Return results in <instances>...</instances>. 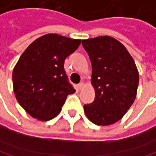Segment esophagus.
Masks as SVG:
<instances>
[{
  "mask_svg": "<svg viewBox=\"0 0 156 156\" xmlns=\"http://www.w3.org/2000/svg\"><path fill=\"white\" fill-rule=\"evenodd\" d=\"M84 87H85V84H84L83 82H81V83L78 84V88H79V89H82Z\"/></svg>",
  "mask_w": 156,
  "mask_h": 156,
  "instance_id": "1",
  "label": "esophagus"
}]
</instances>
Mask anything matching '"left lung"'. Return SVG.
I'll return each instance as SVG.
<instances>
[{
	"mask_svg": "<svg viewBox=\"0 0 156 156\" xmlns=\"http://www.w3.org/2000/svg\"><path fill=\"white\" fill-rule=\"evenodd\" d=\"M92 63L91 84L95 92L92 104L85 105L87 119L99 126L120 120L134 103L139 74L126 47L112 36L82 40Z\"/></svg>",
	"mask_w": 156,
	"mask_h": 156,
	"instance_id": "1",
	"label": "left lung"
}]
</instances>
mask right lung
<instances>
[{
	"instance_id": "1",
	"label": "right lung",
	"mask_w": 156,
	"mask_h": 156,
	"mask_svg": "<svg viewBox=\"0 0 156 156\" xmlns=\"http://www.w3.org/2000/svg\"><path fill=\"white\" fill-rule=\"evenodd\" d=\"M80 44V39L47 34L30 44L20 57L12 72L13 90L19 104L33 118L53 119L67 96L76 92L68 81L64 61Z\"/></svg>"
}]
</instances>
